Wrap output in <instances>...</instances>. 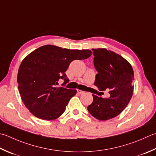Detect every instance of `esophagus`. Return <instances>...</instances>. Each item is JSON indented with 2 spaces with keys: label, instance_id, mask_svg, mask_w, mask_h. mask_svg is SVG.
Listing matches in <instances>:
<instances>
[{
  "label": "esophagus",
  "instance_id": "1",
  "mask_svg": "<svg viewBox=\"0 0 156 156\" xmlns=\"http://www.w3.org/2000/svg\"><path fill=\"white\" fill-rule=\"evenodd\" d=\"M77 93L80 94H84L85 92H84V91H82V90H77Z\"/></svg>",
  "mask_w": 156,
  "mask_h": 156
}]
</instances>
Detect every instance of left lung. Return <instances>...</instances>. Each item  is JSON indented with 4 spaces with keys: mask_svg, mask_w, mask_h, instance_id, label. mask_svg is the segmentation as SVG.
<instances>
[{
    "mask_svg": "<svg viewBox=\"0 0 156 156\" xmlns=\"http://www.w3.org/2000/svg\"><path fill=\"white\" fill-rule=\"evenodd\" d=\"M94 66L98 74L94 84L100 91L110 90L109 98L94 94L93 101L88 106V112L99 120L117 116L129 104L133 93L134 72L127 61L106 48H93Z\"/></svg>",
    "mask_w": 156,
    "mask_h": 156,
    "instance_id": "obj_1",
    "label": "left lung"
}]
</instances>
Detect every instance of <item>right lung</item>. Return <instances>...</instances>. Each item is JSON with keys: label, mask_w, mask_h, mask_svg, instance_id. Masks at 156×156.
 <instances>
[{"label": "right lung", "mask_w": 156, "mask_h": 156, "mask_svg": "<svg viewBox=\"0 0 156 156\" xmlns=\"http://www.w3.org/2000/svg\"><path fill=\"white\" fill-rule=\"evenodd\" d=\"M91 54L88 49L44 45L22 61L18 70V89L24 105L34 116L53 120L63 114L76 90L55 87L61 79L64 81L62 86L68 83L65 72L72 61L86 59Z\"/></svg>", "instance_id": "obj_1"}]
</instances>
